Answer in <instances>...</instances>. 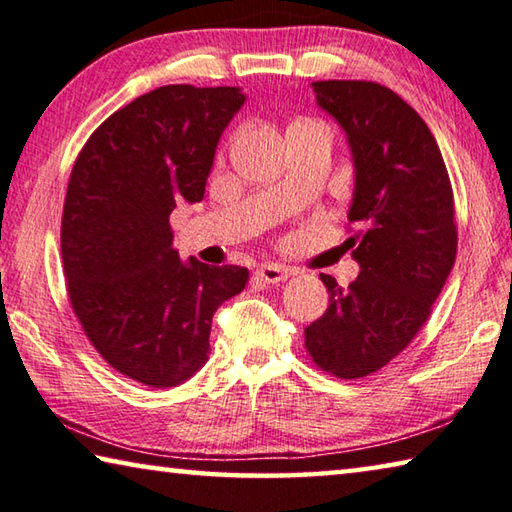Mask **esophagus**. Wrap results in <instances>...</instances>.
Returning <instances> with one entry per match:
<instances>
[{"label":"esophagus","mask_w":512,"mask_h":512,"mask_svg":"<svg viewBox=\"0 0 512 512\" xmlns=\"http://www.w3.org/2000/svg\"><path fill=\"white\" fill-rule=\"evenodd\" d=\"M292 274L290 267L286 265H276V263H265L256 270V276L263 283H283Z\"/></svg>","instance_id":"obj_1"}]
</instances>
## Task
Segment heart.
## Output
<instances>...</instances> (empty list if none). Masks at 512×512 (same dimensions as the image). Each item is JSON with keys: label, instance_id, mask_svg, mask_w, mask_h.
Masks as SVG:
<instances>
[{"label": "heart", "instance_id": "1", "mask_svg": "<svg viewBox=\"0 0 512 512\" xmlns=\"http://www.w3.org/2000/svg\"><path fill=\"white\" fill-rule=\"evenodd\" d=\"M295 124H317V122H308V120H299V122H295Z\"/></svg>", "mask_w": 512, "mask_h": 512}]
</instances>
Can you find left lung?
<instances>
[{
    "instance_id": "8db88e82",
    "label": "left lung",
    "mask_w": 512,
    "mask_h": 512,
    "mask_svg": "<svg viewBox=\"0 0 512 512\" xmlns=\"http://www.w3.org/2000/svg\"><path fill=\"white\" fill-rule=\"evenodd\" d=\"M315 97L347 133L356 186L347 249L356 281L329 290L326 313L306 326L320 370L360 379L401 354L445 288L456 261L454 190L426 122L397 92L374 81H315Z\"/></svg>"
}]
</instances>
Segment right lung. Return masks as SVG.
Returning <instances> with one entry per match:
<instances>
[{
    "label": "right lung",
    "mask_w": 512,
    "mask_h": 512,
    "mask_svg": "<svg viewBox=\"0 0 512 512\" xmlns=\"http://www.w3.org/2000/svg\"><path fill=\"white\" fill-rule=\"evenodd\" d=\"M245 104L240 88L161 86L104 120L74 161L61 254L74 315L102 358L149 388L206 363L217 308L247 267L181 263L177 201L204 199L217 142Z\"/></svg>",
    "instance_id": "obj_1"
}]
</instances>
